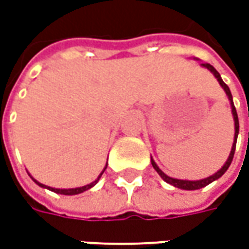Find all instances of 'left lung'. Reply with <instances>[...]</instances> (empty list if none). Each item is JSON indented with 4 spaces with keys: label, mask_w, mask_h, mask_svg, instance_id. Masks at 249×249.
Wrapping results in <instances>:
<instances>
[{
    "label": "left lung",
    "mask_w": 249,
    "mask_h": 249,
    "mask_svg": "<svg viewBox=\"0 0 249 249\" xmlns=\"http://www.w3.org/2000/svg\"><path fill=\"white\" fill-rule=\"evenodd\" d=\"M204 68H206V69H209L211 72L215 74V77L217 79V82L220 83V86L225 89L226 94H227V97H229V100H230V102H231V112H233V118H234V124H235V134H234V142H233V148H231V152H230V155H229V159L226 160V163L223 165V167L219 170V172H216L215 175H212V176L206 177V178H202V180H196V181H190V180H178V178H172V177L166 176L160 169L158 167V165L151 159V163H152V166H154V169L158 172V175L166 183H169V184H172V186L177 187V188H181V190H198V188H202V187L208 186L209 183H212V181H215V180H217L219 177H222L223 175H225V172L229 169V166H230V163H231V160H233V157H234V151H235V144H237V136H238V116H237V110H235V107L234 104H233V97H231V92H230V89H229V86L226 84L223 80H222V77H220V74H219V72L216 71L215 68L211 65V63H201Z\"/></svg>",
    "instance_id": "obj_1"
}]
</instances>
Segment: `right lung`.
Listing matches in <instances>:
<instances>
[{
    "label": "right lung",
    "mask_w": 249,
    "mask_h": 249,
    "mask_svg": "<svg viewBox=\"0 0 249 249\" xmlns=\"http://www.w3.org/2000/svg\"><path fill=\"white\" fill-rule=\"evenodd\" d=\"M107 169V167H105ZM104 169V170H105ZM104 170H102V173H104ZM102 173H101L100 176H98V178L94 181V183H91V184H87V186H84V187H79V188H69V190H59V188H51V187H47V186H44V184H41V183H38V181H36L38 186H41V187H45V188H48V190H51V191H53V193H58V194H63V196H74V194H80V193H83V191H86V190H89V188H91L92 186H95L97 184V181L100 180V177L102 176Z\"/></svg>",
    "instance_id": "obj_1"
}]
</instances>
